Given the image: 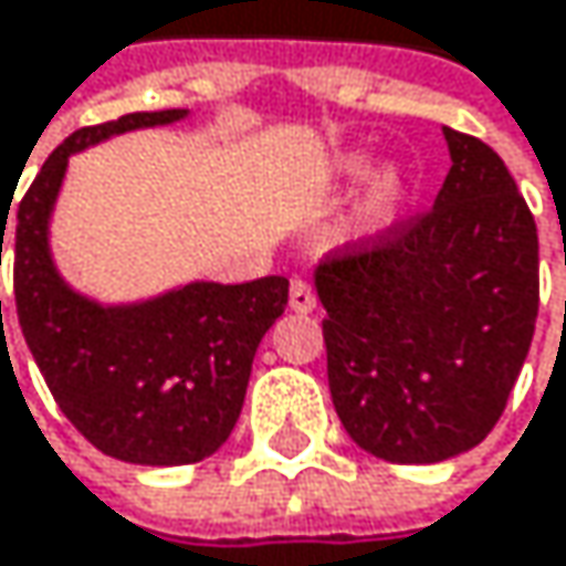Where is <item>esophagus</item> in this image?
I'll use <instances>...</instances> for the list:
<instances>
[{
	"label": "esophagus",
	"mask_w": 566,
	"mask_h": 566,
	"mask_svg": "<svg viewBox=\"0 0 566 566\" xmlns=\"http://www.w3.org/2000/svg\"><path fill=\"white\" fill-rule=\"evenodd\" d=\"M287 304H291V311H297V314H311V311L317 307V294L311 291V284L294 279V282H291V294H287Z\"/></svg>",
	"instance_id": "obj_1"
}]
</instances>
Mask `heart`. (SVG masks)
<instances>
[{
    "label": "heart",
    "mask_w": 566,
    "mask_h": 566,
    "mask_svg": "<svg viewBox=\"0 0 566 566\" xmlns=\"http://www.w3.org/2000/svg\"><path fill=\"white\" fill-rule=\"evenodd\" d=\"M367 170H370V160L360 154H350L340 160V176H347V179H360V176H367ZM406 196H409V189H406V179L399 172H380L360 199V209H357L360 226L367 232L390 229L406 206Z\"/></svg>",
    "instance_id": "obj_1"
}]
</instances>
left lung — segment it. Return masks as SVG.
Listing matches in <instances>:
<instances>
[{"label":"left lung","instance_id":"8db88e82","mask_svg":"<svg viewBox=\"0 0 566 566\" xmlns=\"http://www.w3.org/2000/svg\"><path fill=\"white\" fill-rule=\"evenodd\" d=\"M436 206L317 265L327 384L350 439L429 465L505 412L537 321V226L505 160L442 127Z\"/></svg>","mask_w":566,"mask_h":566}]
</instances>
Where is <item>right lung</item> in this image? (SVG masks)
I'll return each mask as SVG.
<instances>
[{"label":"right lung","mask_w":566,"mask_h":566,"mask_svg":"<svg viewBox=\"0 0 566 566\" xmlns=\"http://www.w3.org/2000/svg\"><path fill=\"white\" fill-rule=\"evenodd\" d=\"M182 117V107L137 111L74 130L45 160L15 216L12 282L25 344L71 426L104 455L134 465H189L229 439L255 350L287 304L282 275L192 282L120 307H101L61 282L49 252V216L67 157L114 134Z\"/></svg>","instance_id":"1"}]
</instances>
